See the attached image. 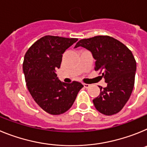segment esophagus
I'll return each mask as SVG.
<instances>
[{
    "instance_id": "esophagus-1",
    "label": "esophagus",
    "mask_w": 147,
    "mask_h": 147,
    "mask_svg": "<svg viewBox=\"0 0 147 147\" xmlns=\"http://www.w3.org/2000/svg\"><path fill=\"white\" fill-rule=\"evenodd\" d=\"M83 85H84V87H85V88H90V85H89V84H83Z\"/></svg>"
}]
</instances>
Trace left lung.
<instances>
[{"instance_id":"8db88e82","label":"left lung","mask_w":147,"mask_h":147,"mask_svg":"<svg viewBox=\"0 0 147 147\" xmlns=\"http://www.w3.org/2000/svg\"><path fill=\"white\" fill-rule=\"evenodd\" d=\"M79 46L90 51L96 59L95 71L107 84L100 87V94L93 100L98 112L106 115L116 114L129 100L135 84L136 62L125 45L110 36H96L80 40Z\"/></svg>"}]
</instances>
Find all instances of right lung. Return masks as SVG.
Listing matches in <instances>:
<instances>
[{
  "label": "right lung",
  "instance_id": "add662e5",
  "mask_svg": "<svg viewBox=\"0 0 147 147\" xmlns=\"http://www.w3.org/2000/svg\"><path fill=\"white\" fill-rule=\"evenodd\" d=\"M77 40L46 35L37 40L24 57L23 70L28 91L36 103L51 115L69 110L84 87L76 81L62 82L55 73L60 67L62 54Z\"/></svg>",
  "mask_w": 147,
  "mask_h": 147
}]
</instances>
